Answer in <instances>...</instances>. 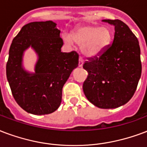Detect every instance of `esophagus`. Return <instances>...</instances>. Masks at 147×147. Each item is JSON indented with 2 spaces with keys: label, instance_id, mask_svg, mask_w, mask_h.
<instances>
[{
  "label": "esophagus",
  "instance_id": "34e87169",
  "mask_svg": "<svg viewBox=\"0 0 147 147\" xmlns=\"http://www.w3.org/2000/svg\"><path fill=\"white\" fill-rule=\"evenodd\" d=\"M84 63V60L82 57H79V59H78V66L79 67H82Z\"/></svg>",
  "mask_w": 147,
  "mask_h": 147
}]
</instances>
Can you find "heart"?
I'll return each mask as SVG.
<instances>
[{
	"label": "heart",
	"instance_id": "b5f03b06",
	"mask_svg": "<svg viewBox=\"0 0 147 147\" xmlns=\"http://www.w3.org/2000/svg\"><path fill=\"white\" fill-rule=\"evenodd\" d=\"M62 38L65 43L71 45L72 40L82 46L85 55L93 57L101 54L108 46L112 38V31L108 27L81 25L71 31V35L64 34Z\"/></svg>",
	"mask_w": 147,
	"mask_h": 147
}]
</instances>
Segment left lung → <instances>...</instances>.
Listing matches in <instances>:
<instances>
[{"mask_svg": "<svg viewBox=\"0 0 147 147\" xmlns=\"http://www.w3.org/2000/svg\"><path fill=\"white\" fill-rule=\"evenodd\" d=\"M115 27L113 44L98 57L83 65L88 76L83 92L88 100L101 109H115L130 100L142 71L138 39L120 20H102Z\"/></svg>", "mask_w": 147, "mask_h": 147, "instance_id": "1", "label": "left lung"}]
</instances>
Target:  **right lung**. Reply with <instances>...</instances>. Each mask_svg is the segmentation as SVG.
I'll use <instances>...</instances> for the list:
<instances>
[{
	"instance_id": "add662e5",
	"label": "right lung",
	"mask_w": 147,
	"mask_h": 147,
	"mask_svg": "<svg viewBox=\"0 0 147 147\" xmlns=\"http://www.w3.org/2000/svg\"><path fill=\"white\" fill-rule=\"evenodd\" d=\"M60 32L53 21L31 22L22 27L11 45L7 78L17 103L29 113L45 115L59 108L64 85L78 65L76 51H61ZM29 47L39 57L34 74L22 65L24 51Z\"/></svg>"
}]
</instances>
